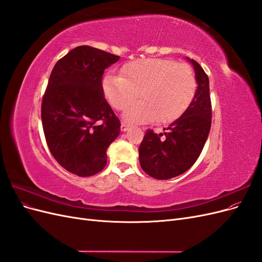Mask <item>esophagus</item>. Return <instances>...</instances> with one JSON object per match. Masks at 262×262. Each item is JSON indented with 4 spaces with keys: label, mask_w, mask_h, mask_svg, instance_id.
<instances>
[{
    "label": "esophagus",
    "mask_w": 262,
    "mask_h": 262,
    "mask_svg": "<svg viewBox=\"0 0 262 262\" xmlns=\"http://www.w3.org/2000/svg\"><path fill=\"white\" fill-rule=\"evenodd\" d=\"M129 128H130V124H128V123H124V122H122V123H121L120 129H121V131H122V132L128 131V130H129Z\"/></svg>",
    "instance_id": "1"
}]
</instances>
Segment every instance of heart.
<instances>
[{"label":"heart","instance_id":"1","mask_svg":"<svg viewBox=\"0 0 262 262\" xmlns=\"http://www.w3.org/2000/svg\"><path fill=\"white\" fill-rule=\"evenodd\" d=\"M105 97L117 110H124L137 98L142 101L123 115L125 121L143 123L155 119L168 123L178 119L191 104L196 91L193 70L169 59H142L121 68L120 76L102 80Z\"/></svg>","mask_w":262,"mask_h":262}]
</instances>
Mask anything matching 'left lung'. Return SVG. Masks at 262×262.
<instances>
[{
    "label": "left lung",
    "mask_w": 262,
    "mask_h": 262,
    "mask_svg": "<svg viewBox=\"0 0 262 262\" xmlns=\"http://www.w3.org/2000/svg\"><path fill=\"white\" fill-rule=\"evenodd\" d=\"M191 63L196 91L186 112L164 129V133L147 130L139 148L142 169L156 179H170L187 171L200 156L211 129L212 107L209 77L199 63Z\"/></svg>",
    "instance_id": "1"
}]
</instances>
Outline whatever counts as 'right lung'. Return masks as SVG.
<instances>
[{"instance_id":"add662e5","label":"right lung","mask_w":262,"mask_h":262,"mask_svg":"<svg viewBox=\"0 0 262 262\" xmlns=\"http://www.w3.org/2000/svg\"><path fill=\"white\" fill-rule=\"evenodd\" d=\"M118 55L80 46L52 70L42 98L47 144L63 168L80 177L104 169L107 148L120 133V121L104 96L101 78Z\"/></svg>"}]
</instances>
